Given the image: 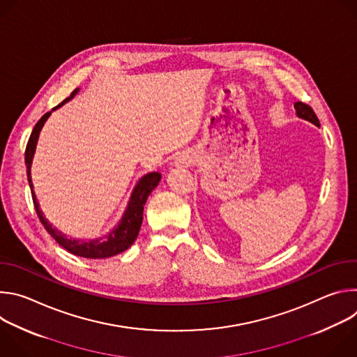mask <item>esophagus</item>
Segmentation results:
<instances>
[{"instance_id":"34e87169","label":"esophagus","mask_w":357,"mask_h":357,"mask_svg":"<svg viewBox=\"0 0 357 357\" xmlns=\"http://www.w3.org/2000/svg\"><path fill=\"white\" fill-rule=\"evenodd\" d=\"M192 164V158L189 157V155H179V157H176V160H175V165L178 167V168H182V167H189Z\"/></svg>"}]
</instances>
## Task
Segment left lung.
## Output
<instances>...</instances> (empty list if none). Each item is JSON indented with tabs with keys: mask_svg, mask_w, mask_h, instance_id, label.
I'll return each mask as SVG.
<instances>
[{
	"mask_svg": "<svg viewBox=\"0 0 357 357\" xmlns=\"http://www.w3.org/2000/svg\"><path fill=\"white\" fill-rule=\"evenodd\" d=\"M294 109H295V114H296L299 119L307 120V121L312 123L314 126L319 127V120H318V117L315 116L314 110H312L310 106L301 103V101H296V103L294 105Z\"/></svg>",
	"mask_w": 357,
	"mask_h": 357,
	"instance_id": "obj_1",
	"label": "left lung"
}]
</instances>
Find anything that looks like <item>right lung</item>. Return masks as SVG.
Listing matches in <instances>:
<instances>
[{
  "label": "right lung",
  "mask_w": 357,
  "mask_h": 357,
  "mask_svg": "<svg viewBox=\"0 0 357 357\" xmlns=\"http://www.w3.org/2000/svg\"><path fill=\"white\" fill-rule=\"evenodd\" d=\"M79 90L80 89H76L68 98H65L62 101L59 106H56L55 109L46 113L33 127L29 141L26 144V149H25L26 176H28L31 192H32V199H33V205H35L38 218H39L40 223L43 225V227L46 229V231L52 236L65 250L75 254V256L84 257V259H109V257L117 256V254L126 251L135 241L139 227H141V223H142V213H144L145 202H146L148 196L151 195V192L158 186L162 175L160 172H148L137 181V183L134 185V188L130 193L127 206H126L121 218L119 219V222L110 231H107L105 236H101V237L86 238V240L69 238L65 233L58 230V227H54L52 223H49V220L45 219L43 212L39 208L36 195L33 192V183H32V176H31V167H32V161H33V155H35L36 144L39 139V134H40L46 120L50 117V114H52L55 110L61 109L63 105H66L68 101H70L79 93Z\"/></svg>",
  "instance_id": "obj_1"
}]
</instances>
